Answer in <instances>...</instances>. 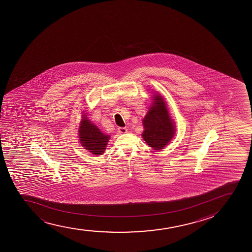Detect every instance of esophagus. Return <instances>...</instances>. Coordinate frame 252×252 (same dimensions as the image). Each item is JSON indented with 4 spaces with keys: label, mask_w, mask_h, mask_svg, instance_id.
Wrapping results in <instances>:
<instances>
[{
    "label": "esophagus",
    "mask_w": 252,
    "mask_h": 252,
    "mask_svg": "<svg viewBox=\"0 0 252 252\" xmlns=\"http://www.w3.org/2000/svg\"><path fill=\"white\" fill-rule=\"evenodd\" d=\"M118 130H119V133H127V128H126V127H119V128H118Z\"/></svg>",
    "instance_id": "esophagus-1"
}]
</instances>
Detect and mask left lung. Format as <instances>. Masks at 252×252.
Returning <instances> with one entry per match:
<instances>
[{"label": "left lung", "mask_w": 252, "mask_h": 252, "mask_svg": "<svg viewBox=\"0 0 252 252\" xmlns=\"http://www.w3.org/2000/svg\"><path fill=\"white\" fill-rule=\"evenodd\" d=\"M145 131L142 136L154 150H161L170 142L175 133V126L161 96H154L147 114L143 120Z\"/></svg>", "instance_id": "1"}]
</instances>
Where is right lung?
Returning a JSON list of instances; mask_svg holds the SVG:
<instances>
[{"label": "right lung", "mask_w": 252, "mask_h": 252, "mask_svg": "<svg viewBox=\"0 0 252 252\" xmlns=\"http://www.w3.org/2000/svg\"><path fill=\"white\" fill-rule=\"evenodd\" d=\"M79 138L82 146L96 156L104 152L110 136L101 133L98 127L92 124L90 120L84 119H82L79 128Z\"/></svg>", "instance_id": "right-lung-1"}]
</instances>
